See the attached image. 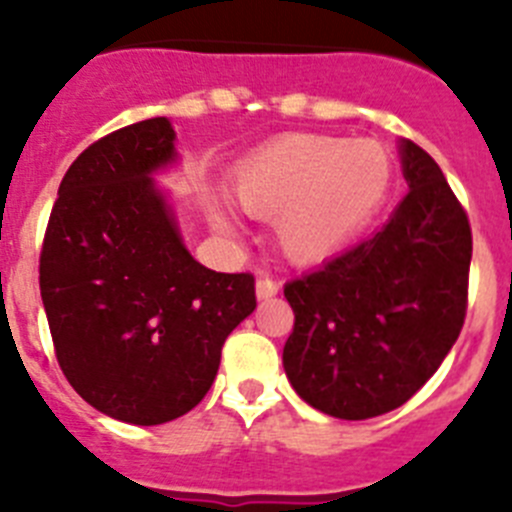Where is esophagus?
I'll use <instances>...</instances> for the list:
<instances>
[{
  "label": "esophagus",
  "instance_id": "esophagus-1",
  "mask_svg": "<svg viewBox=\"0 0 512 512\" xmlns=\"http://www.w3.org/2000/svg\"><path fill=\"white\" fill-rule=\"evenodd\" d=\"M277 292H279V284L274 282V279L269 277L256 279V297H259V300H269V297H274Z\"/></svg>",
  "mask_w": 512,
  "mask_h": 512
}]
</instances>
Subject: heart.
Listing matches in <instances>:
<instances>
[{"label": "heart", "mask_w": 512, "mask_h": 512, "mask_svg": "<svg viewBox=\"0 0 512 512\" xmlns=\"http://www.w3.org/2000/svg\"><path fill=\"white\" fill-rule=\"evenodd\" d=\"M395 184L392 153L377 140L289 133L235 166L230 192L243 212L277 220L287 259L320 264L341 253L372 223ZM217 228L228 217L212 210Z\"/></svg>", "instance_id": "obj_1"}]
</instances>
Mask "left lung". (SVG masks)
Instances as JSON below:
<instances>
[{
  "mask_svg": "<svg viewBox=\"0 0 512 512\" xmlns=\"http://www.w3.org/2000/svg\"><path fill=\"white\" fill-rule=\"evenodd\" d=\"M408 197L369 241L284 284L295 328L284 372L297 395L341 420L400 408L464 325L472 228L438 164L402 140Z\"/></svg>",
  "mask_w": 512,
  "mask_h": 512,
  "instance_id": "left-lung-1",
  "label": "left lung"
}]
</instances>
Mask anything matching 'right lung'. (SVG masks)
Here are the masks:
<instances>
[{
	"label": "right lung",
	"mask_w": 512,
	"mask_h": 512,
	"mask_svg": "<svg viewBox=\"0 0 512 512\" xmlns=\"http://www.w3.org/2000/svg\"><path fill=\"white\" fill-rule=\"evenodd\" d=\"M166 117L79 153L40 251L61 372L99 413L169 423L207 395L225 338L256 307L251 274L197 264L151 174L176 158Z\"/></svg>",
	"instance_id": "right-lung-1"
}]
</instances>
